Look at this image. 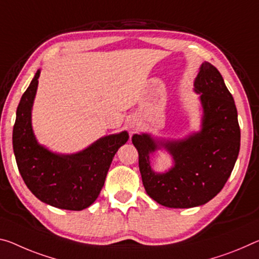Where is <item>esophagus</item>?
Masks as SVG:
<instances>
[{
  "mask_svg": "<svg viewBox=\"0 0 259 259\" xmlns=\"http://www.w3.org/2000/svg\"><path fill=\"white\" fill-rule=\"evenodd\" d=\"M129 128H130V129L136 128V124H135V123H130V124H129Z\"/></svg>",
  "mask_w": 259,
  "mask_h": 259,
  "instance_id": "obj_1",
  "label": "esophagus"
}]
</instances>
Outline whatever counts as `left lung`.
<instances>
[{"instance_id": "1", "label": "left lung", "mask_w": 259, "mask_h": 259, "mask_svg": "<svg viewBox=\"0 0 259 259\" xmlns=\"http://www.w3.org/2000/svg\"><path fill=\"white\" fill-rule=\"evenodd\" d=\"M194 91L203 110L200 130L179 139L146 133L133 136L146 194L166 207L189 208L210 202L227 182L240 152L235 102L214 65L202 63ZM158 149H165L174 161L163 174L150 166V155Z\"/></svg>"}]
</instances>
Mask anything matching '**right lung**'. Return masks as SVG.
<instances>
[{
	"mask_svg": "<svg viewBox=\"0 0 259 259\" xmlns=\"http://www.w3.org/2000/svg\"><path fill=\"white\" fill-rule=\"evenodd\" d=\"M39 69L19 101L12 131V146L19 173L41 202L62 210L81 211L98 198L117 150L129 139L122 131L104 136L84 150L64 154L41 145L32 128V108Z\"/></svg>",
	"mask_w": 259,
	"mask_h": 259,
	"instance_id": "right-lung-1",
	"label": "right lung"
}]
</instances>
